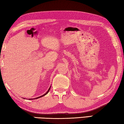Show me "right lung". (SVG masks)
Returning <instances> with one entry per match:
<instances>
[{
  "mask_svg": "<svg viewBox=\"0 0 124 124\" xmlns=\"http://www.w3.org/2000/svg\"><path fill=\"white\" fill-rule=\"evenodd\" d=\"M50 88H51V86L50 87V88H48V91H47V92H46L45 94H43V95H41V96H40V97H37V98H34V99H29V100H32V99H38V98H41V97H44V95H45L46 94H47V93H48V92H49V91H50Z\"/></svg>",
  "mask_w": 124,
  "mask_h": 124,
  "instance_id": "add662e5",
  "label": "right lung"
}]
</instances>
